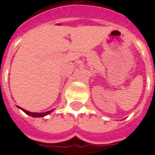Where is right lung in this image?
Listing matches in <instances>:
<instances>
[{"mask_svg":"<svg viewBox=\"0 0 155 155\" xmlns=\"http://www.w3.org/2000/svg\"><path fill=\"white\" fill-rule=\"evenodd\" d=\"M19 108H21V107H19ZM21 109L22 110L24 111V112H25V114H27L28 115H30V116H32V117H43V116H45V115H46V114H49L50 113H51V112L53 111V110H49V111H47V112H44V113H32V112H30V111L25 110L22 109V108H21Z\"/></svg>","mask_w":155,"mask_h":155,"instance_id":"add662e5","label":"right lung"}]
</instances>
